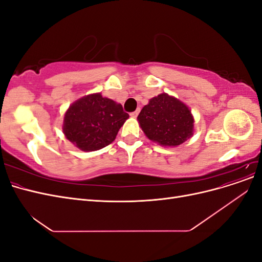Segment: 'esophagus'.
Masks as SVG:
<instances>
[{
    "instance_id": "esophagus-1",
    "label": "esophagus",
    "mask_w": 262,
    "mask_h": 262,
    "mask_svg": "<svg viewBox=\"0 0 262 262\" xmlns=\"http://www.w3.org/2000/svg\"><path fill=\"white\" fill-rule=\"evenodd\" d=\"M139 113H140V110H139V109H137L136 112L131 113V114H130V116H131L132 118H137V117H138V115H139Z\"/></svg>"
}]
</instances>
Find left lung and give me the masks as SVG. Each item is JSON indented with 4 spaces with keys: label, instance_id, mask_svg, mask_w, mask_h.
I'll list each match as a JSON object with an SVG mask.
<instances>
[{
    "label": "left lung",
    "instance_id": "8db88e82",
    "mask_svg": "<svg viewBox=\"0 0 262 262\" xmlns=\"http://www.w3.org/2000/svg\"><path fill=\"white\" fill-rule=\"evenodd\" d=\"M138 121L146 138L162 146H178L193 136L194 118L178 98L162 93L142 108Z\"/></svg>",
    "mask_w": 262,
    "mask_h": 262
}]
</instances>
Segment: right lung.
I'll use <instances>...</instances> for the list:
<instances>
[{
	"label": "right lung",
	"mask_w": 262,
	"mask_h": 262,
	"mask_svg": "<svg viewBox=\"0 0 262 262\" xmlns=\"http://www.w3.org/2000/svg\"><path fill=\"white\" fill-rule=\"evenodd\" d=\"M128 118L121 104L94 93L70 105L62 130L74 146L84 152H94L113 143Z\"/></svg>",
	"instance_id": "obj_1"
}]
</instances>
